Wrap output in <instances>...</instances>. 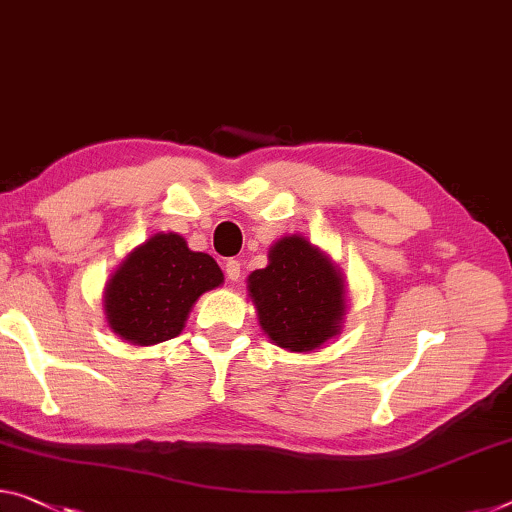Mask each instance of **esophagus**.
<instances>
[{"mask_svg": "<svg viewBox=\"0 0 512 512\" xmlns=\"http://www.w3.org/2000/svg\"><path fill=\"white\" fill-rule=\"evenodd\" d=\"M224 272H226V279H229V281H238L240 272H242L240 261H233V258H231V261H226Z\"/></svg>", "mask_w": 512, "mask_h": 512, "instance_id": "34e87169", "label": "esophagus"}]
</instances>
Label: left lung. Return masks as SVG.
<instances>
[{
    "mask_svg": "<svg viewBox=\"0 0 512 512\" xmlns=\"http://www.w3.org/2000/svg\"><path fill=\"white\" fill-rule=\"evenodd\" d=\"M267 267L249 274L247 288L261 329L274 345L311 352L341 332L345 279L302 235L274 242Z\"/></svg>",
    "mask_w": 512,
    "mask_h": 512,
    "instance_id": "1",
    "label": "left lung"
}]
</instances>
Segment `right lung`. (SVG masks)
<instances>
[{
  "label": "right lung",
  "instance_id": "add662e5",
  "mask_svg": "<svg viewBox=\"0 0 512 512\" xmlns=\"http://www.w3.org/2000/svg\"><path fill=\"white\" fill-rule=\"evenodd\" d=\"M222 281L215 258L192 251L178 233H155L109 277L107 325L132 345L169 341L183 332L194 302Z\"/></svg>",
  "mask_w": 512,
  "mask_h": 512
}]
</instances>
